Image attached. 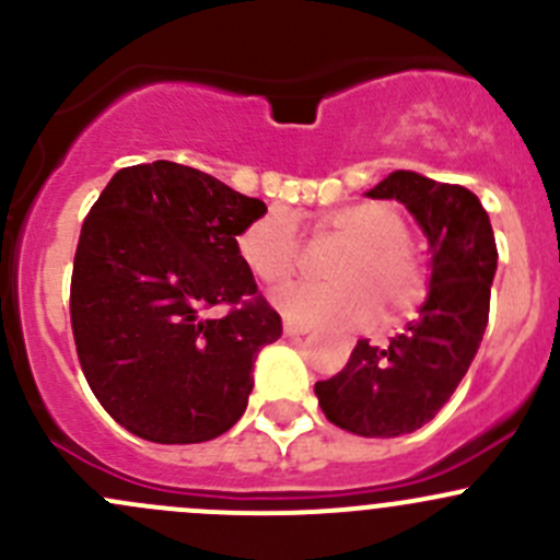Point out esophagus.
<instances>
[{"mask_svg": "<svg viewBox=\"0 0 560 560\" xmlns=\"http://www.w3.org/2000/svg\"><path fill=\"white\" fill-rule=\"evenodd\" d=\"M308 330H312V325H303V322H295V319H284L287 336H303V332Z\"/></svg>", "mask_w": 560, "mask_h": 560, "instance_id": "1", "label": "esophagus"}]
</instances>
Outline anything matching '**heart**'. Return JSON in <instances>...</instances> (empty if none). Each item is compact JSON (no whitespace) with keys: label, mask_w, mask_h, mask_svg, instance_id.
Instances as JSON below:
<instances>
[{"label":"heart","mask_w":560,"mask_h":560,"mask_svg":"<svg viewBox=\"0 0 560 560\" xmlns=\"http://www.w3.org/2000/svg\"><path fill=\"white\" fill-rule=\"evenodd\" d=\"M316 244H341L327 262V287H295L276 298L290 319L369 322L376 303L385 316L415 312L428 292V268L406 241V224L382 202H352L314 219ZM248 273L270 292L292 284L301 270V246L284 213H265L238 235Z\"/></svg>","instance_id":"heart-1"}]
</instances>
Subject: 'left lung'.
<instances>
[{
    "label": "left lung",
    "instance_id": "1",
    "mask_svg": "<svg viewBox=\"0 0 560 560\" xmlns=\"http://www.w3.org/2000/svg\"><path fill=\"white\" fill-rule=\"evenodd\" d=\"M415 213L431 244V292L420 316L385 349L358 341L336 376L314 393L332 425L365 439L411 433L439 415L466 376L490 312L495 238L474 191L395 171L369 191Z\"/></svg>",
    "mask_w": 560,
    "mask_h": 560
}]
</instances>
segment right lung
I'll return each mask as SVG.
<instances>
[{
  "mask_svg": "<svg viewBox=\"0 0 560 560\" xmlns=\"http://www.w3.org/2000/svg\"><path fill=\"white\" fill-rule=\"evenodd\" d=\"M265 202L178 165L121 167L83 219L70 322L89 387L118 425L200 444L241 420L254 358L281 336L238 235ZM229 308L213 320L207 312Z\"/></svg>",
  "mask_w": 560,
  "mask_h": 560,
  "instance_id": "right-lung-1",
  "label": "right lung"
}]
</instances>
